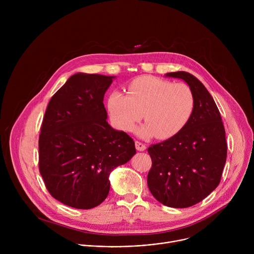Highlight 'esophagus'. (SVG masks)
Masks as SVG:
<instances>
[{
    "label": "esophagus",
    "instance_id": "esophagus-1",
    "mask_svg": "<svg viewBox=\"0 0 254 254\" xmlns=\"http://www.w3.org/2000/svg\"><path fill=\"white\" fill-rule=\"evenodd\" d=\"M134 143H135V149H136L137 151L142 152V151H144V150L147 149L146 144L142 143V142H140V141H138V140H135V141H134Z\"/></svg>",
    "mask_w": 254,
    "mask_h": 254
}]
</instances>
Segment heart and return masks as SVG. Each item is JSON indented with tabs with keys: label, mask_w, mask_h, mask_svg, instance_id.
Here are the masks:
<instances>
[{
	"label": "heart",
	"mask_w": 254,
	"mask_h": 254,
	"mask_svg": "<svg viewBox=\"0 0 254 254\" xmlns=\"http://www.w3.org/2000/svg\"><path fill=\"white\" fill-rule=\"evenodd\" d=\"M194 94L186 83H173L155 76H142L128 85V95L115 91L108 98V111L118 128L130 131L143 117L137 129L141 136L172 137L190 120Z\"/></svg>",
	"instance_id": "b5f03b06"
}]
</instances>
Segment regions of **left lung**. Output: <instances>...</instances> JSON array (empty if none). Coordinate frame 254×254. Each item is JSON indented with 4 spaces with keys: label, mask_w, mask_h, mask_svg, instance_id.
I'll return each instance as SVG.
<instances>
[{
    "label": "left lung",
    "mask_w": 254,
    "mask_h": 254,
    "mask_svg": "<svg viewBox=\"0 0 254 254\" xmlns=\"http://www.w3.org/2000/svg\"><path fill=\"white\" fill-rule=\"evenodd\" d=\"M166 76L187 82L195 105L182 129L149 147L152 168L148 187L160 203L187 208L202 201L220 183L227 157L225 129L218 107L199 79L185 71Z\"/></svg>",
    "instance_id": "left-lung-1"
}]
</instances>
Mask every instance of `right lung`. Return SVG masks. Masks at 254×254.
Here are the masks:
<instances>
[{
	"label": "right lung",
	"instance_id": "right-lung-1",
	"mask_svg": "<svg viewBox=\"0 0 254 254\" xmlns=\"http://www.w3.org/2000/svg\"><path fill=\"white\" fill-rule=\"evenodd\" d=\"M115 76L76 73L51 97L39 135V171L51 196L91 209L110 192L111 172L135 154L134 141L106 122L104 93Z\"/></svg>",
	"mask_w": 254,
	"mask_h": 254
}]
</instances>
